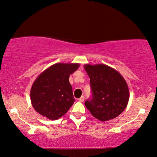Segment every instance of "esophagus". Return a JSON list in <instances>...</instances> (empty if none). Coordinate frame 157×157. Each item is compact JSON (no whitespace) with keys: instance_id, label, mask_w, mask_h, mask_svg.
I'll return each instance as SVG.
<instances>
[{"instance_id":"obj_1","label":"esophagus","mask_w":157,"mask_h":157,"mask_svg":"<svg viewBox=\"0 0 157 157\" xmlns=\"http://www.w3.org/2000/svg\"><path fill=\"white\" fill-rule=\"evenodd\" d=\"M84 99H85V97H84L83 96H82V97H81L80 98H79L78 100V101H80V102H83Z\"/></svg>"}]
</instances>
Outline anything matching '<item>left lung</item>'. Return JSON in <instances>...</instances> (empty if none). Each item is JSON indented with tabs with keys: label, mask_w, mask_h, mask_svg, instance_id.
Listing matches in <instances>:
<instances>
[{
	"label": "left lung",
	"mask_w": 157,
	"mask_h": 157,
	"mask_svg": "<svg viewBox=\"0 0 157 157\" xmlns=\"http://www.w3.org/2000/svg\"><path fill=\"white\" fill-rule=\"evenodd\" d=\"M90 77L92 99L85 105L92 116L101 122L117 117L124 111L129 99L127 83L123 76L110 67L97 64L84 65Z\"/></svg>",
	"instance_id": "left-lung-1"
}]
</instances>
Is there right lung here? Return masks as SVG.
I'll use <instances>...</instances> for the list:
<instances>
[{
	"instance_id": "obj_1",
	"label": "right lung",
	"mask_w": 157,
	"mask_h": 157,
	"mask_svg": "<svg viewBox=\"0 0 157 157\" xmlns=\"http://www.w3.org/2000/svg\"><path fill=\"white\" fill-rule=\"evenodd\" d=\"M78 63H56L41 73L30 89L32 106L48 119L63 116L74 102L69 76L78 69Z\"/></svg>"
}]
</instances>
